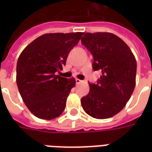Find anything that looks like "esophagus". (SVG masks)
<instances>
[{
    "label": "esophagus",
    "instance_id": "1",
    "mask_svg": "<svg viewBox=\"0 0 152 152\" xmlns=\"http://www.w3.org/2000/svg\"><path fill=\"white\" fill-rule=\"evenodd\" d=\"M83 82V80H80V79H76V83H80Z\"/></svg>",
    "mask_w": 152,
    "mask_h": 152
}]
</instances>
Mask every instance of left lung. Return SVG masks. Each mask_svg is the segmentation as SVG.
<instances>
[{
  "label": "left lung",
  "instance_id": "8db88e82",
  "mask_svg": "<svg viewBox=\"0 0 152 152\" xmlns=\"http://www.w3.org/2000/svg\"><path fill=\"white\" fill-rule=\"evenodd\" d=\"M81 42L93 55L92 67L101 70L97 83L81 99L83 110L97 119L118 113L129 100L136 85L137 61L127 44L109 32L83 33Z\"/></svg>",
  "mask_w": 152,
  "mask_h": 152
}]
</instances>
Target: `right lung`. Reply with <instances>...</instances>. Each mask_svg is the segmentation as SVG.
<instances>
[{
	"instance_id": "1",
	"label": "right lung",
	"mask_w": 152,
	"mask_h": 152,
	"mask_svg": "<svg viewBox=\"0 0 152 152\" xmlns=\"http://www.w3.org/2000/svg\"><path fill=\"white\" fill-rule=\"evenodd\" d=\"M83 34H42L20 53L16 64V83L24 103L37 118L51 120L63 113L76 80L55 74L62 70L69 52Z\"/></svg>"
}]
</instances>
